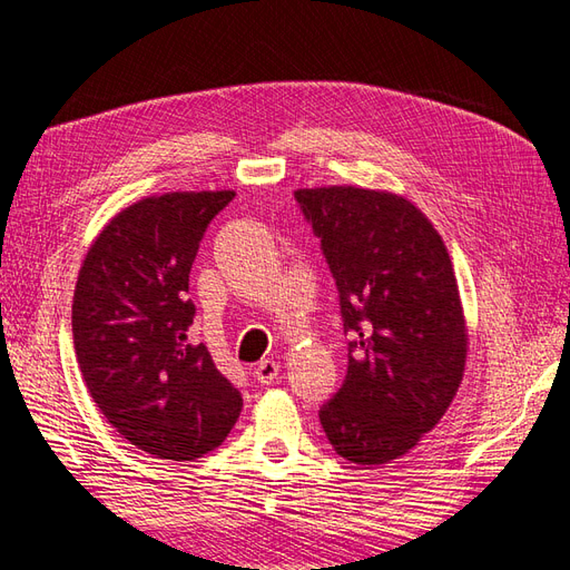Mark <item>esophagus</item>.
Segmentation results:
<instances>
[{"instance_id":"esophagus-1","label":"esophagus","mask_w":570,"mask_h":570,"mask_svg":"<svg viewBox=\"0 0 570 570\" xmlns=\"http://www.w3.org/2000/svg\"><path fill=\"white\" fill-rule=\"evenodd\" d=\"M281 373V364L278 361H271V358H264L262 364L254 366V381H258L262 385H271L275 377H278Z\"/></svg>"}]
</instances>
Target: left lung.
Instances as JSON below:
<instances>
[{"label":"left lung","mask_w":570,"mask_h":570,"mask_svg":"<svg viewBox=\"0 0 570 570\" xmlns=\"http://www.w3.org/2000/svg\"><path fill=\"white\" fill-rule=\"evenodd\" d=\"M352 335L342 387L318 411L333 450L358 465L404 456L461 385L469 331L440 233L409 199L352 185L297 189Z\"/></svg>","instance_id":"obj_1"}]
</instances>
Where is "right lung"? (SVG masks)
Listing matches in <instances>:
<instances>
[{"label": "right lung", "mask_w": 570, "mask_h": 570, "mask_svg": "<svg viewBox=\"0 0 570 570\" xmlns=\"http://www.w3.org/2000/svg\"><path fill=\"white\" fill-rule=\"evenodd\" d=\"M233 189L166 193L116 214L97 235L73 295L82 381L137 450L195 461L228 438L243 394L189 340V268Z\"/></svg>", "instance_id": "1"}]
</instances>
